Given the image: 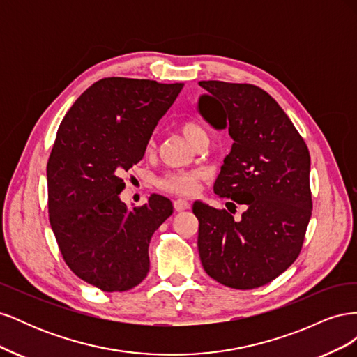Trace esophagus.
<instances>
[{
	"label": "esophagus",
	"mask_w": 357,
	"mask_h": 357,
	"mask_svg": "<svg viewBox=\"0 0 357 357\" xmlns=\"http://www.w3.org/2000/svg\"><path fill=\"white\" fill-rule=\"evenodd\" d=\"M189 207H190V204L186 199H176L174 201V210L178 211V213L188 210Z\"/></svg>",
	"instance_id": "34e87169"
}]
</instances>
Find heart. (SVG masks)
Listing matches in <instances>:
<instances>
[{"instance_id":"b5f03b06","label":"heart","mask_w":357,"mask_h":357,"mask_svg":"<svg viewBox=\"0 0 357 357\" xmlns=\"http://www.w3.org/2000/svg\"><path fill=\"white\" fill-rule=\"evenodd\" d=\"M181 132L192 144H195L198 139L207 137V134L204 132V129L199 125L192 123V122L183 125ZM150 144H152V142H150ZM201 177H202V172L198 169L174 171V172H168V174L159 178L158 185L160 189L168 190L171 193H177V195H190V193L197 190L198 181Z\"/></svg>"}]
</instances>
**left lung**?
<instances>
[{"label":"left lung","instance_id":"8db88e82","mask_svg":"<svg viewBox=\"0 0 357 357\" xmlns=\"http://www.w3.org/2000/svg\"><path fill=\"white\" fill-rule=\"evenodd\" d=\"M199 86L207 91L199 114L234 139L214 193L247 207L235 220L229 211L193 204L201 264L223 286L261 287L295 262L304 243L312 210L308 147L264 89L219 80Z\"/></svg>","mask_w":357,"mask_h":357}]
</instances>
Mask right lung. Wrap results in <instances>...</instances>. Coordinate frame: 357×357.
Wrapping results in <instances>:
<instances>
[{"mask_svg": "<svg viewBox=\"0 0 357 357\" xmlns=\"http://www.w3.org/2000/svg\"><path fill=\"white\" fill-rule=\"evenodd\" d=\"M183 83L107 77L73 104L47 162L49 220L71 271L104 291H125L146 278L149 244L172 214L152 195L129 210L122 176L143 159L158 122Z\"/></svg>", "mask_w": 357, "mask_h": 357, "instance_id": "obj_1", "label": "right lung"}]
</instances>
